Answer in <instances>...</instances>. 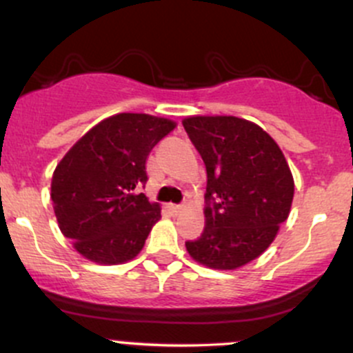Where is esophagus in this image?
I'll use <instances>...</instances> for the list:
<instances>
[{
    "label": "esophagus",
    "instance_id": "esophagus-1",
    "mask_svg": "<svg viewBox=\"0 0 353 353\" xmlns=\"http://www.w3.org/2000/svg\"><path fill=\"white\" fill-rule=\"evenodd\" d=\"M170 210V213H174V214H177V213H181V211H183V205H172V203H170L169 206H167Z\"/></svg>",
    "mask_w": 353,
    "mask_h": 353
}]
</instances>
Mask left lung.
Segmentation results:
<instances>
[{
  "instance_id": "left-lung-1",
  "label": "left lung",
  "mask_w": 353,
  "mask_h": 353,
  "mask_svg": "<svg viewBox=\"0 0 353 353\" xmlns=\"http://www.w3.org/2000/svg\"><path fill=\"white\" fill-rule=\"evenodd\" d=\"M184 130L206 165V226L186 242L192 259L232 270L269 247L291 211L294 181L284 154L259 125L236 117H189Z\"/></svg>"
}]
</instances>
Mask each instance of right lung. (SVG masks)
<instances>
[{
	"label": "right lung",
	"mask_w": 353,
	"mask_h": 353,
	"mask_svg": "<svg viewBox=\"0 0 353 353\" xmlns=\"http://www.w3.org/2000/svg\"><path fill=\"white\" fill-rule=\"evenodd\" d=\"M176 128L167 118L120 113L99 121L54 170L50 198L59 228L98 264L137 257L161 206L142 191L150 150Z\"/></svg>",
	"instance_id": "1"
}]
</instances>
